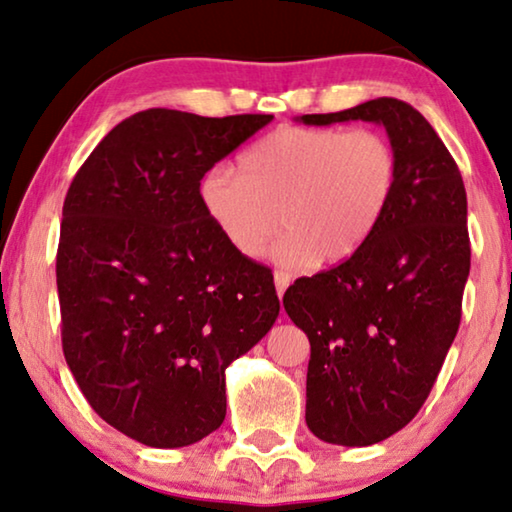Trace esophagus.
<instances>
[{
    "instance_id": "obj_1",
    "label": "esophagus",
    "mask_w": 512,
    "mask_h": 512,
    "mask_svg": "<svg viewBox=\"0 0 512 512\" xmlns=\"http://www.w3.org/2000/svg\"><path fill=\"white\" fill-rule=\"evenodd\" d=\"M273 282H276V292L282 299V294H285V289L289 287V276H287V273H282V271H276V273H273Z\"/></svg>"
}]
</instances>
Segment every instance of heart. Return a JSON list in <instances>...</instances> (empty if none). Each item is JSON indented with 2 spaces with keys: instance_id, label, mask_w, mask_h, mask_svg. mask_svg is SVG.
Here are the masks:
<instances>
[{
  "instance_id": "1",
  "label": "heart",
  "mask_w": 512,
  "mask_h": 512,
  "mask_svg": "<svg viewBox=\"0 0 512 512\" xmlns=\"http://www.w3.org/2000/svg\"><path fill=\"white\" fill-rule=\"evenodd\" d=\"M398 156L372 128L280 126L200 181L202 209L234 253L257 259L278 234L271 259L287 271L356 255L391 209Z\"/></svg>"
}]
</instances>
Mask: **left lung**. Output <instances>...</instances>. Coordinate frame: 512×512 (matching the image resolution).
<instances>
[{
    "instance_id": "1",
    "label": "left lung",
    "mask_w": 512,
    "mask_h": 512,
    "mask_svg": "<svg viewBox=\"0 0 512 512\" xmlns=\"http://www.w3.org/2000/svg\"><path fill=\"white\" fill-rule=\"evenodd\" d=\"M296 121L379 124L398 156V188L370 241L282 296L310 340V432L326 444L372 446L418 414L455 340L471 266L467 190L437 131L398 98Z\"/></svg>"
}]
</instances>
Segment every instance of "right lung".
<instances>
[{
    "mask_svg": "<svg viewBox=\"0 0 512 512\" xmlns=\"http://www.w3.org/2000/svg\"><path fill=\"white\" fill-rule=\"evenodd\" d=\"M154 108L112 128L66 193L57 250L61 345L91 409L151 448L225 421V370L278 319L266 266L213 227L200 181L271 124Z\"/></svg>",
    "mask_w": 512,
    "mask_h": 512,
    "instance_id": "obj_1",
    "label": "right lung"
}]
</instances>
